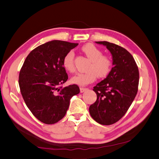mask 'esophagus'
<instances>
[{"label":"esophagus","mask_w":159,"mask_h":159,"mask_svg":"<svg viewBox=\"0 0 159 159\" xmlns=\"http://www.w3.org/2000/svg\"><path fill=\"white\" fill-rule=\"evenodd\" d=\"M86 90H88V88H80V93H83L84 92H85Z\"/></svg>","instance_id":"34e87169"}]
</instances>
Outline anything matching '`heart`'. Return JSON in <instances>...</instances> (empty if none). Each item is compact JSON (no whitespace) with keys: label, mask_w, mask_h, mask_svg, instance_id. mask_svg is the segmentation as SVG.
<instances>
[{"label":"heart","mask_w":159,"mask_h":159,"mask_svg":"<svg viewBox=\"0 0 159 159\" xmlns=\"http://www.w3.org/2000/svg\"><path fill=\"white\" fill-rule=\"evenodd\" d=\"M82 51L90 61L85 73H78L71 77V82L84 86L94 81L96 76L98 78H105L110 73L112 67V61L106 56H102V52L92 44L84 45ZM74 54L70 51L65 56L63 61V65L65 70L73 72L75 70L74 63Z\"/></svg>","instance_id":"1"}]
</instances>
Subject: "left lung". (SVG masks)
Listing matches in <instances>:
<instances>
[{"mask_svg": "<svg viewBox=\"0 0 159 159\" xmlns=\"http://www.w3.org/2000/svg\"><path fill=\"white\" fill-rule=\"evenodd\" d=\"M96 43L110 51L113 67L107 77L94 87L97 99L89 111L96 122L109 125L119 120L132 103L138 91L139 72L134 59L125 49L107 41Z\"/></svg>", "mask_w": 159, "mask_h": 159, "instance_id": "obj_1", "label": "left lung"}]
</instances>
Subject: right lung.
I'll list each match as a JSON object with an SVG mask.
<instances>
[{
    "instance_id": "1",
    "label": "right lung",
    "mask_w": 159,
    "mask_h": 159,
    "mask_svg": "<svg viewBox=\"0 0 159 159\" xmlns=\"http://www.w3.org/2000/svg\"><path fill=\"white\" fill-rule=\"evenodd\" d=\"M78 45L52 40L33 49L24 62L18 80L21 94L31 112L42 123L54 124L61 120L71 97L79 94L76 85L61 87L68 79L63 58Z\"/></svg>"
}]
</instances>
